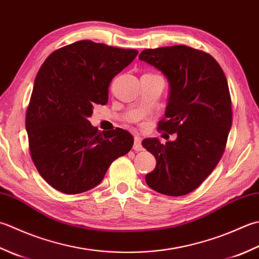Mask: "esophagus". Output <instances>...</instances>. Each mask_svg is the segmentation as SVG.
<instances>
[{"label": "esophagus", "instance_id": "34e87169", "mask_svg": "<svg viewBox=\"0 0 259 259\" xmlns=\"http://www.w3.org/2000/svg\"><path fill=\"white\" fill-rule=\"evenodd\" d=\"M141 137H139V136H136L135 137V143H134V149L136 150V151H141L143 150L144 148H143V146H141Z\"/></svg>", "mask_w": 259, "mask_h": 259}]
</instances>
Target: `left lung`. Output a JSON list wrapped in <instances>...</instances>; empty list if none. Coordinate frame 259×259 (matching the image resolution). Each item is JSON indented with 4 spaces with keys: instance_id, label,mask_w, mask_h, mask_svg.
I'll list each match as a JSON object with an SVG mask.
<instances>
[{
    "instance_id": "8db88e82",
    "label": "left lung",
    "mask_w": 259,
    "mask_h": 259,
    "mask_svg": "<svg viewBox=\"0 0 259 259\" xmlns=\"http://www.w3.org/2000/svg\"><path fill=\"white\" fill-rule=\"evenodd\" d=\"M139 59L168 80V102L158 130L177 135L166 144L157 138L143 140V147L157 161L146 175V183L165 195L189 194L224 155L232 124L226 75L211 55L183 45L146 49Z\"/></svg>"
}]
</instances>
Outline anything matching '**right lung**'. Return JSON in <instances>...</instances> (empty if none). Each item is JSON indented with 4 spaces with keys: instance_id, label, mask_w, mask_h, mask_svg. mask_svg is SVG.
<instances>
[{
    "instance_id": "right-lung-1",
    "label": "right lung",
    "mask_w": 259,
    "mask_h": 259,
    "mask_svg": "<svg viewBox=\"0 0 259 259\" xmlns=\"http://www.w3.org/2000/svg\"><path fill=\"white\" fill-rule=\"evenodd\" d=\"M137 55L80 40L55 50L40 67L25 129L33 164L54 189L65 194L93 189L111 163L133 148L128 131L100 133L89 118L94 104L108 103L110 82Z\"/></svg>"
}]
</instances>
